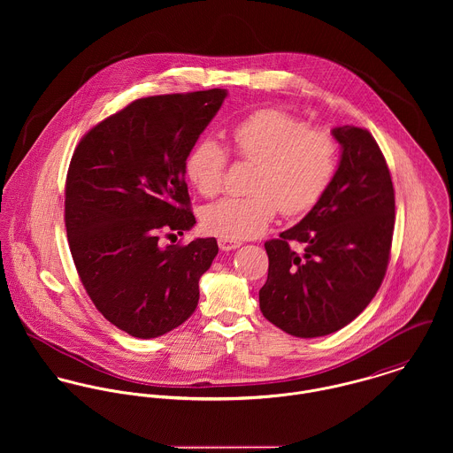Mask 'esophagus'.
<instances>
[{"label":"esophagus","mask_w":453,"mask_h":453,"mask_svg":"<svg viewBox=\"0 0 453 453\" xmlns=\"http://www.w3.org/2000/svg\"><path fill=\"white\" fill-rule=\"evenodd\" d=\"M241 244H242V242H239V241H235V239H226V237H219V239H218V246H219L221 251L237 250V248H241Z\"/></svg>","instance_id":"esophagus-1"}]
</instances>
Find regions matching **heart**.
<instances>
[{
	"instance_id": "obj_1",
	"label": "heart",
	"mask_w": 453,
	"mask_h": 453,
	"mask_svg": "<svg viewBox=\"0 0 453 453\" xmlns=\"http://www.w3.org/2000/svg\"><path fill=\"white\" fill-rule=\"evenodd\" d=\"M235 155L257 164L250 196H225L202 212L209 234L226 239L259 235L279 209L286 216L309 212L326 194L338 165V142L331 130L309 127L282 110H259L230 134ZM228 165L226 150L200 139L188 158L187 176L203 196L219 194Z\"/></svg>"
}]
</instances>
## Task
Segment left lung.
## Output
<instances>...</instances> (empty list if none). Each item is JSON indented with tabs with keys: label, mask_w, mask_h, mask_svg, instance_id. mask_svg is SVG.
Segmentation results:
<instances>
[{
	"label": "left lung",
	"mask_w": 453,
	"mask_h": 453,
	"mask_svg": "<svg viewBox=\"0 0 453 453\" xmlns=\"http://www.w3.org/2000/svg\"><path fill=\"white\" fill-rule=\"evenodd\" d=\"M331 134L342 157L323 198L298 225L265 242L268 277L259 309L300 338L354 321L377 295L392 246L394 187L375 137L354 126ZM291 242L302 243L304 253L295 252Z\"/></svg>",
	"instance_id": "1"
}]
</instances>
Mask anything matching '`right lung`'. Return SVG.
Wrapping results in <instances>:
<instances>
[{"mask_svg": "<svg viewBox=\"0 0 453 453\" xmlns=\"http://www.w3.org/2000/svg\"><path fill=\"white\" fill-rule=\"evenodd\" d=\"M225 97L211 88L135 99L88 130L71 157L69 251L96 309L130 336L157 338L196 309L216 239L162 246L160 237L195 225L187 158Z\"/></svg>", "mask_w": 453, "mask_h": 453, "instance_id": "obj_1", "label": "right lung"}]
</instances>
